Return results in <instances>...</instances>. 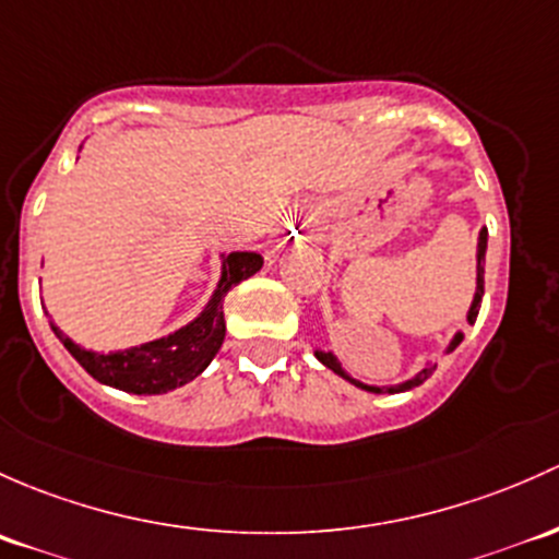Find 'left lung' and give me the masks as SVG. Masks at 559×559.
<instances>
[{"label":"left lung","mask_w":559,"mask_h":559,"mask_svg":"<svg viewBox=\"0 0 559 559\" xmlns=\"http://www.w3.org/2000/svg\"><path fill=\"white\" fill-rule=\"evenodd\" d=\"M485 255H487V228H481V231H479V245H476V293H474V301H471V309H468V322H471V325H474V322H476V314H479V307H481V296H485ZM460 342H463V331L454 333L450 347H447V353H452V349L457 347ZM314 358H318L322 366L331 368L333 373H338V377H342V379H347L349 384H355V388H360V390H368V393H390V395H393V393H406V390L419 388V384H423L425 379H428L430 373L436 371V364H428L425 368H419V371L414 373L412 379H406V382H401V384H382V388H377V384H364V382H360V379L349 377V373L344 371L342 364H338L336 355H333L331 349H328V353H325V349H314Z\"/></svg>","instance_id":"left-lung-1"}]
</instances>
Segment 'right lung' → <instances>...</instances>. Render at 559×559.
<instances>
[{
  "mask_svg": "<svg viewBox=\"0 0 559 559\" xmlns=\"http://www.w3.org/2000/svg\"><path fill=\"white\" fill-rule=\"evenodd\" d=\"M263 258L258 252H228L223 255V272L215 293L210 296L206 307L195 320L182 325L180 331L169 336L153 338V342L140 344V347L115 349V353H94L53 328L59 342L64 344L74 360L96 379V382L109 384L115 390L134 395H160L169 390L182 388L191 379L199 377L212 358L221 349L226 338V320H223V298L239 285L241 280L261 272Z\"/></svg>",
  "mask_w": 559,
  "mask_h": 559,
  "instance_id": "1",
  "label": "right lung"
}]
</instances>
